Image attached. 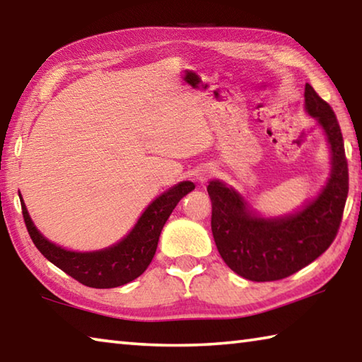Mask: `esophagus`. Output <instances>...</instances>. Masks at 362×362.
Instances as JSON below:
<instances>
[{"label":"esophagus","mask_w":362,"mask_h":362,"mask_svg":"<svg viewBox=\"0 0 362 362\" xmlns=\"http://www.w3.org/2000/svg\"><path fill=\"white\" fill-rule=\"evenodd\" d=\"M209 175H212V170H210V169H202L201 170V173L198 174V179L201 180V182H204V180H206L207 179V177Z\"/></svg>","instance_id":"esophagus-1"}]
</instances>
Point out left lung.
Here are the masks:
<instances>
[{"instance_id":"1","label":"left lung","mask_w":362,"mask_h":362,"mask_svg":"<svg viewBox=\"0 0 362 362\" xmlns=\"http://www.w3.org/2000/svg\"><path fill=\"white\" fill-rule=\"evenodd\" d=\"M305 109L325 128L332 150V174L317 199L296 215L264 220L247 209L234 189L212 180V234L223 261L240 277L274 281L290 277L323 255L336 239L348 196V161L332 107L305 83Z\"/></svg>"}]
</instances>
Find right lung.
I'll use <instances>...</instances> for the list:
<instances>
[{"instance_id": "obj_1", "label": "right lung", "mask_w": 362, "mask_h": 362, "mask_svg": "<svg viewBox=\"0 0 362 362\" xmlns=\"http://www.w3.org/2000/svg\"><path fill=\"white\" fill-rule=\"evenodd\" d=\"M194 189V183L182 182L156 198L137 221L133 231L117 245L93 253L68 252L52 244L33 225L23 201L22 214L33 244L52 264L90 288H115L139 277L152 262L164 223L183 196Z\"/></svg>"}]
</instances>
